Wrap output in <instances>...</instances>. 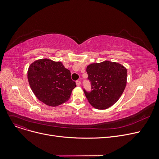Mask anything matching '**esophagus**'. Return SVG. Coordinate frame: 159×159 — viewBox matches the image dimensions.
<instances>
[{
    "mask_svg": "<svg viewBox=\"0 0 159 159\" xmlns=\"http://www.w3.org/2000/svg\"><path fill=\"white\" fill-rule=\"evenodd\" d=\"M76 84H77V86H80V81L79 80H77V81H76Z\"/></svg>",
    "mask_w": 159,
    "mask_h": 159,
    "instance_id": "esophagus-1",
    "label": "esophagus"
}]
</instances>
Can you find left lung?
Wrapping results in <instances>:
<instances>
[{"label": "left lung", "mask_w": 159, "mask_h": 159, "mask_svg": "<svg viewBox=\"0 0 159 159\" xmlns=\"http://www.w3.org/2000/svg\"><path fill=\"white\" fill-rule=\"evenodd\" d=\"M91 92L84 89L89 104L97 110H106L118 101L127 83V69L122 64L106 61L87 66Z\"/></svg>", "instance_id": "obj_1"}]
</instances>
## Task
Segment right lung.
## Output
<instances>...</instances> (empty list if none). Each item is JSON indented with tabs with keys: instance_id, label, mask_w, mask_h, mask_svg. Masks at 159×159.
I'll use <instances>...</instances> for the list:
<instances>
[{
	"instance_id": "1",
	"label": "right lung",
	"mask_w": 159,
	"mask_h": 159,
	"mask_svg": "<svg viewBox=\"0 0 159 159\" xmlns=\"http://www.w3.org/2000/svg\"><path fill=\"white\" fill-rule=\"evenodd\" d=\"M30 88L36 97L45 104L55 107L68 101L76 87L70 71L61 62L49 58L37 60L28 70Z\"/></svg>"
}]
</instances>
